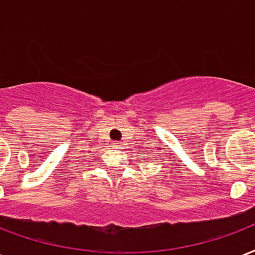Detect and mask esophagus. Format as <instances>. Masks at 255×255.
<instances>
[{
	"label": "esophagus",
	"mask_w": 255,
	"mask_h": 255,
	"mask_svg": "<svg viewBox=\"0 0 255 255\" xmlns=\"http://www.w3.org/2000/svg\"><path fill=\"white\" fill-rule=\"evenodd\" d=\"M116 144H118V143H116Z\"/></svg>",
	"instance_id": "obj_1"
}]
</instances>
